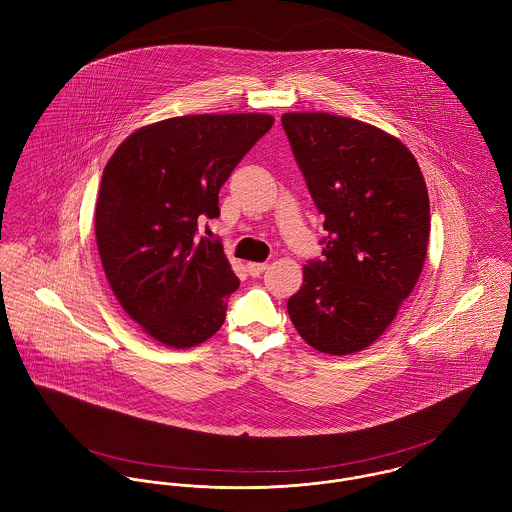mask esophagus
<instances>
[{
    "label": "esophagus",
    "mask_w": 512,
    "mask_h": 512,
    "mask_svg": "<svg viewBox=\"0 0 512 512\" xmlns=\"http://www.w3.org/2000/svg\"><path fill=\"white\" fill-rule=\"evenodd\" d=\"M246 270L252 278H258L260 274H264L268 270V264L266 262H248L246 264Z\"/></svg>",
    "instance_id": "obj_1"
}]
</instances>
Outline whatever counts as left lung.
I'll use <instances>...</instances> for the list:
<instances>
[{
  "label": "left lung",
  "instance_id": "obj_1",
  "mask_svg": "<svg viewBox=\"0 0 512 512\" xmlns=\"http://www.w3.org/2000/svg\"><path fill=\"white\" fill-rule=\"evenodd\" d=\"M323 215V260L303 266L288 313L307 345L351 355L374 343L412 293L428 252L430 199L412 151L355 118L282 116Z\"/></svg>",
  "mask_w": 512,
  "mask_h": 512
}]
</instances>
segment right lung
<instances>
[{"mask_svg":"<svg viewBox=\"0 0 512 512\" xmlns=\"http://www.w3.org/2000/svg\"><path fill=\"white\" fill-rule=\"evenodd\" d=\"M268 114H197L128 136L104 167L96 244L108 284L149 337L173 349L211 339L238 290L219 240L197 238L220 215L232 169L272 128Z\"/></svg>","mask_w":512,"mask_h":512,"instance_id":"add662e5","label":"right lung"}]
</instances>
